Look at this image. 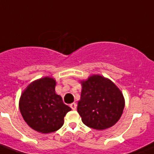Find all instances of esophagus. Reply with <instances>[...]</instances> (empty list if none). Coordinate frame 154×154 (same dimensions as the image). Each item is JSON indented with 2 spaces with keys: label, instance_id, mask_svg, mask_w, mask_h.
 Instances as JSON below:
<instances>
[{
  "label": "esophagus",
  "instance_id": "obj_1",
  "mask_svg": "<svg viewBox=\"0 0 154 154\" xmlns=\"http://www.w3.org/2000/svg\"><path fill=\"white\" fill-rule=\"evenodd\" d=\"M69 106L71 107V109H73V110H75V109H77V104L75 103H71L70 105H69Z\"/></svg>",
  "mask_w": 154,
  "mask_h": 154
}]
</instances>
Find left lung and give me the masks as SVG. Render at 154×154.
<instances>
[{
    "instance_id": "1",
    "label": "left lung",
    "mask_w": 154,
    "mask_h": 154,
    "mask_svg": "<svg viewBox=\"0 0 154 154\" xmlns=\"http://www.w3.org/2000/svg\"><path fill=\"white\" fill-rule=\"evenodd\" d=\"M81 83L82 90L77 112L82 122L96 130H104L114 125L125 108L121 90L110 80L100 75H92Z\"/></svg>"
}]
</instances>
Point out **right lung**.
<instances>
[{
    "label": "right lung",
    "instance_id": "1",
    "mask_svg": "<svg viewBox=\"0 0 154 154\" xmlns=\"http://www.w3.org/2000/svg\"><path fill=\"white\" fill-rule=\"evenodd\" d=\"M55 80L49 77L33 81L19 99V109L24 121L38 132L47 134L59 130L66 114L71 110L55 93Z\"/></svg>",
    "mask_w": 154,
    "mask_h": 154
}]
</instances>
